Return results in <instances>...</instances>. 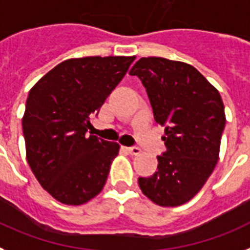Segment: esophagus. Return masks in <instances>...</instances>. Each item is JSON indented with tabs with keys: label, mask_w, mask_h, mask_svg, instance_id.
I'll list each match as a JSON object with an SVG mask.
<instances>
[{
	"label": "esophagus",
	"mask_w": 250,
	"mask_h": 250,
	"mask_svg": "<svg viewBox=\"0 0 250 250\" xmlns=\"http://www.w3.org/2000/svg\"><path fill=\"white\" fill-rule=\"evenodd\" d=\"M127 152H129L130 154H133V156H138V154L142 153V149H140L139 147H129L126 148Z\"/></svg>",
	"instance_id": "esophagus-1"
}]
</instances>
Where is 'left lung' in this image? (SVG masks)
Here are the masks:
<instances>
[{
  "mask_svg": "<svg viewBox=\"0 0 250 250\" xmlns=\"http://www.w3.org/2000/svg\"><path fill=\"white\" fill-rule=\"evenodd\" d=\"M147 90L156 123L165 126L166 152L157 170L138 183L162 207L187 203L201 190L218 161L225 107L218 90L195 67L162 57H142L130 70Z\"/></svg>",
  "mask_w": 250,
  "mask_h": 250,
  "instance_id": "obj_1",
  "label": "left lung"
}]
</instances>
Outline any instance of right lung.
Returning a JSON list of instances; mask_svg holds the SVG:
<instances>
[{
  "label": "right lung",
  "instance_id": "obj_1",
  "mask_svg": "<svg viewBox=\"0 0 250 250\" xmlns=\"http://www.w3.org/2000/svg\"><path fill=\"white\" fill-rule=\"evenodd\" d=\"M135 57L70 59L55 66L28 94L22 133L26 160L43 189L70 206L100 194L120 146L88 135L90 116Z\"/></svg>",
  "mask_w": 250,
  "mask_h": 250
}]
</instances>
